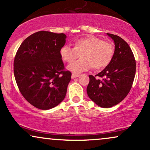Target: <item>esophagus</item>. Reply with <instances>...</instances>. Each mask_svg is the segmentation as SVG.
<instances>
[{
  "label": "esophagus",
  "mask_w": 150,
  "mask_h": 150,
  "mask_svg": "<svg viewBox=\"0 0 150 150\" xmlns=\"http://www.w3.org/2000/svg\"><path fill=\"white\" fill-rule=\"evenodd\" d=\"M80 76V75H79V74H75V73H73L72 74V76H71V77L73 79H74V78H75V77H79Z\"/></svg>",
  "instance_id": "obj_1"
}]
</instances>
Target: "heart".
<instances>
[{
    "label": "heart",
    "mask_w": 150,
    "mask_h": 150,
    "mask_svg": "<svg viewBox=\"0 0 150 150\" xmlns=\"http://www.w3.org/2000/svg\"><path fill=\"white\" fill-rule=\"evenodd\" d=\"M81 54V59L70 64L68 70L75 73L90 69L100 70L106 68L112 61L114 47L110 42L94 36H87L77 39L74 48L68 45L62 46L60 56L65 63H71Z\"/></svg>",
    "instance_id": "b5f03b06"
}]
</instances>
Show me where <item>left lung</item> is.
Here are the masks:
<instances>
[{
	"mask_svg": "<svg viewBox=\"0 0 150 150\" xmlns=\"http://www.w3.org/2000/svg\"><path fill=\"white\" fill-rule=\"evenodd\" d=\"M107 34L114 41L113 59L95 76L89 75L87 87L89 97L102 108L112 107L125 99L131 89L136 70L135 57L128 43L115 34Z\"/></svg>",
	"mask_w": 150,
	"mask_h": 150,
	"instance_id": "obj_1",
	"label": "left lung"
}]
</instances>
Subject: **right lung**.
Here are the masks:
<instances>
[{"label":"right lung","mask_w":150,"mask_h":150,"mask_svg":"<svg viewBox=\"0 0 150 150\" xmlns=\"http://www.w3.org/2000/svg\"><path fill=\"white\" fill-rule=\"evenodd\" d=\"M66 35L46 31L24 40L14 59V75L22 95L32 106L52 108L64 99L71 80L60 56Z\"/></svg>","instance_id":"add662e5"}]
</instances>
